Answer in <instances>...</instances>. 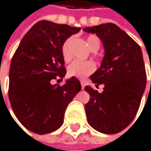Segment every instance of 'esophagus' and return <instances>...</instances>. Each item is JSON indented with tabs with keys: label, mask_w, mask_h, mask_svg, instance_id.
<instances>
[{
	"label": "esophagus",
	"mask_w": 151,
	"mask_h": 151,
	"mask_svg": "<svg viewBox=\"0 0 151 151\" xmlns=\"http://www.w3.org/2000/svg\"><path fill=\"white\" fill-rule=\"evenodd\" d=\"M81 88L84 89V88H85V83H84V81H81Z\"/></svg>",
	"instance_id": "obj_1"
}]
</instances>
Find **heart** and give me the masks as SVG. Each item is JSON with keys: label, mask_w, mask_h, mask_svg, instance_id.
Wrapping results in <instances>:
<instances>
[{"label": "heart", "mask_w": 151, "mask_h": 151, "mask_svg": "<svg viewBox=\"0 0 151 151\" xmlns=\"http://www.w3.org/2000/svg\"><path fill=\"white\" fill-rule=\"evenodd\" d=\"M73 37L67 38L62 45V55L64 61L68 62L71 58L70 47L72 43ZM87 45L92 51H96L100 46V42L96 36H88L86 39ZM95 70V64L91 62H82V61H74L68 67V74L70 77H75L78 79H83Z\"/></svg>", "instance_id": "heart-1"}]
</instances>
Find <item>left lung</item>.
<instances>
[{"mask_svg":"<svg viewBox=\"0 0 151 151\" xmlns=\"http://www.w3.org/2000/svg\"><path fill=\"white\" fill-rule=\"evenodd\" d=\"M98 36L105 48L101 66L90 80L102 93L86 86L89 101L85 105L87 120L91 127L106 134L125 129L134 119L146 87V70L139 45L113 23L83 29Z\"/></svg>","mask_w":151,"mask_h":151,"instance_id":"obj_1","label":"left lung"}]
</instances>
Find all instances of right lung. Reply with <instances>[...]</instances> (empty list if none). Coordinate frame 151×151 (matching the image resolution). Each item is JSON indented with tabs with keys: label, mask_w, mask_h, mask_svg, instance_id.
I'll use <instances>...</instances> for the list:
<instances>
[{
	"label": "right lung",
	"mask_w": 151,
	"mask_h": 151,
	"mask_svg": "<svg viewBox=\"0 0 151 151\" xmlns=\"http://www.w3.org/2000/svg\"><path fill=\"white\" fill-rule=\"evenodd\" d=\"M80 30L65 24L38 21L14 53L9 75V99L19 123L32 132L46 134L60 128L68 105L81 89L75 77L63 86L51 83L65 76L62 45Z\"/></svg>",
	"instance_id": "obj_1"
}]
</instances>
